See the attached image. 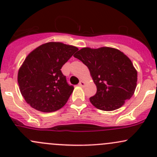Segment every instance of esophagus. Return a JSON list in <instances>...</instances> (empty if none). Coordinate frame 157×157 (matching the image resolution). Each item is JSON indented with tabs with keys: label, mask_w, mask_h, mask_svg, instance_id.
I'll return each mask as SVG.
<instances>
[{
	"label": "esophagus",
	"mask_w": 157,
	"mask_h": 157,
	"mask_svg": "<svg viewBox=\"0 0 157 157\" xmlns=\"http://www.w3.org/2000/svg\"><path fill=\"white\" fill-rule=\"evenodd\" d=\"M78 85L80 87H84L85 85V82H84V81H80V82H79Z\"/></svg>",
	"instance_id": "esophagus-1"
}]
</instances>
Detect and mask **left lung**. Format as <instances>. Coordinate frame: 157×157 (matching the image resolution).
I'll return each instance as SVG.
<instances>
[{"mask_svg": "<svg viewBox=\"0 0 157 157\" xmlns=\"http://www.w3.org/2000/svg\"><path fill=\"white\" fill-rule=\"evenodd\" d=\"M73 56L88 67L96 85V94L90 98V103L96 108L115 110L134 94L138 72L122 51L109 47L83 48Z\"/></svg>", "mask_w": 157, "mask_h": 157, "instance_id": "left-lung-1", "label": "left lung"}]
</instances>
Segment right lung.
I'll list each match as a JSON object with an SVG mask.
<instances>
[{
  "label": "right lung",
  "mask_w": 157,
  "mask_h": 157,
  "mask_svg": "<svg viewBox=\"0 0 157 157\" xmlns=\"http://www.w3.org/2000/svg\"><path fill=\"white\" fill-rule=\"evenodd\" d=\"M78 50L61 42H48L26 56L19 69L17 81L21 94L30 106L51 113L67 103L74 88L68 85L61 68Z\"/></svg>",
  "instance_id": "right-lung-1"
}]
</instances>
